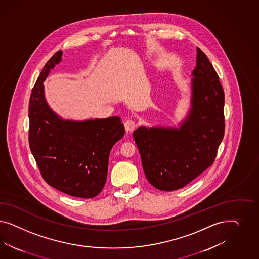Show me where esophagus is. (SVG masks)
<instances>
[{
	"label": "esophagus",
	"mask_w": 259,
	"mask_h": 259,
	"mask_svg": "<svg viewBox=\"0 0 259 259\" xmlns=\"http://www.w3.org/2000/svg\"><path fill=\"white\" fill-rule=\"evenodd\" d=\"M124 126H125V130L127 132H131V131H133L135 127H136V122L134 120L128 119V120H126Z\"/></svg>",
	"instance_id": "obj_1"
}]
</instances>
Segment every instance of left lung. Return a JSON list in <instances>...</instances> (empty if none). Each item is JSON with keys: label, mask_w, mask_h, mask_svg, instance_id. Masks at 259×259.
I'll return each mask as SVG.
<instances>
[{"label": "left lung", "mask_w": 259, "mask_h": 259, "mask_svg": "<svg viewBox=\"0 0 259 259\" xmlns=\"http://www.w3.org/2000/svg\"><path fill=\"white\" fill-rule=\"evenodd\" d=\"M191 104L180 127L141 126L134 131L146 179L155 188L175 191L213 163L223 140L224 92L208 57L196 48Z\"/></svg>", "instance_id": "obj_1"}]
</instances>
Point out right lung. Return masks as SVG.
<instances>
[{"label":"right lung","instance_id":"right-lung-1","mask_svg":"<svg viewBox=\"0 0 259 259\" xmlns=\"http://www.w3.org/2000/svg\"><path fill=\"white\" fill-rule=\"evenodd\" d=\"M58 51L44 66L29 101V146L44 180L66 195L91 198L107 179L110 151L125 133L119 117L63 119L48 105L44 81L61 63Z\"/></svg>","mask_w":259,"mask_h":259}]
</instances>
